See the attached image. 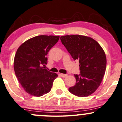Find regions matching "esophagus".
Here are the masks:
<instances>
[{"mask_svg":"<svg viewBox=\"0 0 122 122\" xmlns=\"http://www.w3.org/2000/svg\"><path fill=\"white\" fill-rule=\"evenodd\" d=\"M60 75H61V76H62V77H66V76H68L67 74H63V73H61V74H60Z\"/></svg>","mask_w":122,"mask_h":122,"instance_id":"obj_1","label":"esophagus"}]
</instances>
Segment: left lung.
<instances>
[{
    "label": "left lung",
    "mask_w": 122,
    "mask_h": 122,
    "mask_svg": "<svg viewBox=\"0 0 122 122\" xmlns=\"http://www.w3.org/2000/svg\"><path fill=\"white\" fill-rule=\"evenodd\" d=\"M60 39L73 60L79 62L80 73L74 75L76 84L69 88V92L77 97L90 96L98 89L105 74V52L90 37L73 35L63 36Z\"/></svg>",
    "instance_id": "obj_1"
}]
</instances>
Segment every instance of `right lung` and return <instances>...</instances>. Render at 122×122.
<instances>
[{"label":"right lung","mask_w":122,"mask_h":122,"mask_svg":"<svg viewBox=\"0 0 122 122\" xmlns=\"http://www.w3.org/2000/svg\"><path fill=\"white\" fill-rule=\"evenodd\" d=\"M59 38V36H37L25 41L16 52L15 75L25 92L32 96L41 97L49 93L58 76L44 66L47 62L48 52Z\"/></svg>","instance_id":"obj_1"}]
</instances>
